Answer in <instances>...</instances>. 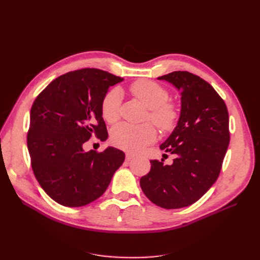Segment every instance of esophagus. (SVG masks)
<instances>
[{"mask_svg": "<svg viewBox=\"0 0 260 260\" xmlns=\"http://www.w3.org/2000/svg\"><path fill=\"white\" fill-rule=\"evenodd\" d=\"M135 155H132V154H130V153H127L125 154V160L127 161H130V160H132L133 158H135Z\"/></svg>", "mask_w": 260, "mask_h": 260, "instance_id": "esophagus-1", "label": "esophagus"}]
</instances>
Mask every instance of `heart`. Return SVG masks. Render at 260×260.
Returning a JSON list of instances; mask_svg holds the SVG:
<instances>
[{
	"instance_id": "obj_1",
	"label": "heart",
	"mask_w": 260,
	"mask_h": 260,
	"mask_svg": "<svg viewBox=\"0 0 260 260\" xmlns=\"http://www.w3.org/2000/svg\"><path fill=\"white\" fill-rule=\"evenodd\" d=\"M130 92L148 108L147 119L152 120L164 132L175 128L179 111L174 102L168 101L169 93L160 84L149 80H138L130 85ZM121 92L119 89L108 91L102 100L101 114L108 123H115L120 117ZM157 138V130L152 123L131 125L120 123L111 132L112 143L123 151L138 153L153 143Z\"/></svg>"
}]
</instances>
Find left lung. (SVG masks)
Returning a JSON list of instances; mask_svg holds the SVG:
<instances>
[{"label":"left lung","instance_id":"1","mask_svg":"<svg viewBox=\"0 0 260 260\" xmlns=\"http://www.w3.org/2000/svg\"><path fill=\"white\" fill-rule=\"evenodd\" d=\"M158 79L182 90L178 124L160 145L176 158L172 165L151 160L140 185L157 206L177 209L198 202L218 179L230 142L229 114L221 96L199 76L174 72Z\"/></svg>","mask_w":260,"mask_h":260}]
</instances>
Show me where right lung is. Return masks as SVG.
<instances>
[{
	"mask_svg": "<svg viewBox=\"0 0 260 260\" xmlns=\"http://www.w3.org/2000/svg\"><path fill=\"white\" fill-rule=\"evenodd\" d=\"M123 79L96 68H83L54 79L30 111L27 145L39 184L52 200L81 207L103 194L124 153L115 147L83 151L92 136L105 141L102 100Z\"/></svg>",
	"mask_w": 260,
	"mask_h": 260,
	"instance_id": "1",
	"label": "right lung"
}]
</instances>
